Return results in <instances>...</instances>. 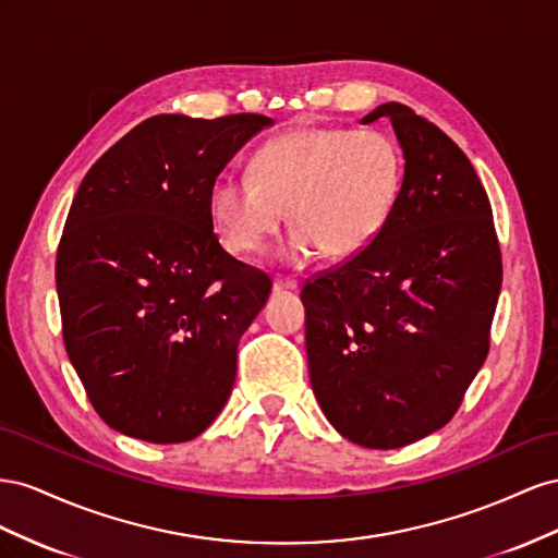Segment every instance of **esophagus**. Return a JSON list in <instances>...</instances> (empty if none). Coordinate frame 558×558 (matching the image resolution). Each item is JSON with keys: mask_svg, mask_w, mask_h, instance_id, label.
<instances>
[{"mask_svg": "<svg viewBox=\"0 0 558 558\" xmlns=\"http://www.w3.org/2000/svg\"><path fill=\"white\" fill-rule=\"evenodd\" d=\"M274 290L280 292V290H288V292H296L299 290V282L292 280V278H274Z\"/></svg>", "mask_w": 558, "mask_h": 558, "instance_id": "esophagus-1", "label": "esophagus"}]
</instances>
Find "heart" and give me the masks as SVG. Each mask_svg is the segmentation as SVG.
I'll return each mask as SVG.
<instances>
[{
	"mask_svg": "<svg viewBox=\"0 0 558 558\" xmlns=\"http://www.w3.org/2000/svg\"><path fill=\"white\" fill-rule=\"evenodd\" d=\"M402 154L380 131L301 125L254 154L250 178L225 174L210 189V219L231 254H252L296 227L280 257L301 266L317 252L350 257L388 221L402 189Z\"/></svg>",
	"mask_w": 558,
	"mask_h": 558,
	"instance_id": "b5f03b06",
	"label": "heart"
}]
</instances>
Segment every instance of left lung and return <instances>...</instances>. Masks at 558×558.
Here are the masks:
<instances>
[{
    "instance_id": "obj_1",
    "label": "left lung",
    "mask_w": 558,
    "mask_h": 558,
    "mask_svg": "<svg viewBox=\"0 0 558 558\" xmlns=\"http://www.w3.org/2000/svg\"><path fill=\"white\" fill-rule=\"evenodd\" d=\"M404 154L395 208L374 241L301 290L313 392L327 421L367 449H400L447 425L488 355L502 259L470 158L400 102Z\"/></svg>"
}]
</instances>
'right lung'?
Listing matches in <instances>:
<instances>
[{"mask_svg":"<svg viewBox=\"0 0 558 558\" xmlns=\"http://www.w3.org/2000/svg\"><path fill=\"white\" fill-rule=\"evenodd\" d=\"M262 114H158L86 172L56 259L62 339L98 416L151 444L225 409L270 278L219 245L210 189Z\"/></svg>","mask_w":558,"mask_h":558,"instance_id":"add662e5","label":"right lung"}]
</instances>
